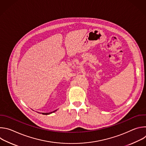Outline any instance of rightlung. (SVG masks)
<instances>
[{
	"instance_id": "add662e5",
	"label": "right lung",
	"mask_w": 146,
	"mask_h": 146,
	"mask_svg": "<svg viewBox=\"0 0 146 146\" xmlns=\"http://www.w3.org/2000/svg\"><path fill=\"white\" fill-rule=\"evenodd\" d=\"M56 111V110H54V111H52V112H50V113H41V114H43V115H48V114H51V113H52L55 112Z\"/></svg>"
}]
</instances>
